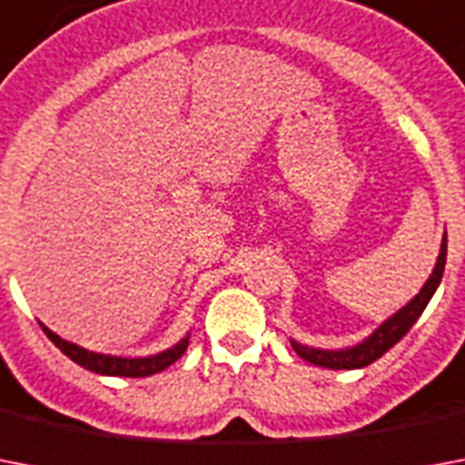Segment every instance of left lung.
I'll use <instances>...</instances> for the list:
<instances>
[{
  "label": "left lung",
  "mask_w": 465,
  "mask_h": 465,
  "mask_svg": "<svg viewBox=\"0 0 465 465\" xmlns=\"http://www.w3.org/2000/svg\"><path fill=\"white\" fill-rule=\"evenodd\" d=\"M444 262H447V239L441 241V253L437 258L432 275L427 280V284L420 290V294L412 299L411 304L403 306L398 311L396 316H391L379 331L369 340H364L361 345L350 347V350H340V352H323V350H311V347H302L297 342H292L297 354L302 360L316 364V367H328V369H360L367 367L371 361L389 352L391 347L396 345L398 340H403V335L412 328V323L422 316L425 306L430 304L434 290L440 287L441 275H444Z\"/></svg>",
  "instance_id": "obj_1"
}]
</instances>
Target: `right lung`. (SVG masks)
I'll list each match as a JSON object with an SVG mask.
<instances>
[{
    "label": "right lung",
    "instance_id": "add662e5",
    "mask_svg": "<svg viewBox=\"0 0 465 465\" xmlns=\"http://www.w3.org/2000/svg\"><path fill=\"white\" fill-rule=\"evenodd\" d=\"M43 332H45L47 338L53 340L54 345L60 347L62 352L67 354L69 360L76 361L79 367L89 369V371H96V374H105V376H152L161 369L171 367L175 360H181L183 352L188 350V338L181 340L178 345L166 350V352L154 354V357H142V360H123V357H111V354H98V352H89V350H84V347L74 345V342H67V340H62L60 335H54L50 328L43 325Z\"/></svg>",
    "mask_w": 465,
    "mask_h": 465
}]
</instances>
